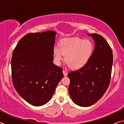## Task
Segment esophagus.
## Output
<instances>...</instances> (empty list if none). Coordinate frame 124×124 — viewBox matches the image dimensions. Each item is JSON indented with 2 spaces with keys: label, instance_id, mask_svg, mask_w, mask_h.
<instances>
[{
  "label": "esophagus",
  "instance_id": "1",
  "mask_svg": "<svg viewBox=\"0 0 124 124\" xmlns=\"http://www.w3.org/2000/svg\"><path fill=\"white\" fill-rule=\"evenodd\" d=\"M63 73L64 76H67V72H66V71H65V70H63Z\"/></svg>",
  "mask_w": 124,
  "mask_h": 124
}]
</instances>
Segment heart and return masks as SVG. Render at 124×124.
<instances>
[{"mask_svg":"<svg viewBox=\"0 0 124 124\" xmlns=\"http://www.w3.org/2000/svg\"><path fill=\"white\" fill-rule=\"evenodd\" d=\"M94 47L91 41L79 38H67L62 39L59 47L54 46L53 56L54 63L60 65L64 59L73 70L83 68L91 59Z\"/></svg>","mask_w":124,"mask_h":124,"instance_id":"b5f03b06","label":"heart"}]
</instances>
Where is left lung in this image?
<instances>
[{
	"label": "left lung",
	"mask_w": 124,
	"mask_h": 124,
	"mask_svg": "<svg viewBox=\"0 0 124 124\" xmlns=\"http://www.w3.org/2000/svg\"><path fill=\"white\" fill-rule=\"evenodd\" d=\"M87 35L95 41L91 59L83 68L67 75L70 97L81 107L91 106L104 95L109 85L113 66L112 50L106 39L96 33Z\"/></svg>",
	"instance_id": "1"
}]
</instances>
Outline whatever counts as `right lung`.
<instances>
[{
    "instance_id": "1",
    "label": "right lung",
    "mask_w": 124,
    "mask_h": 124,
    "mask_svg": "<svg viewBox=\"0 0 124 124\" xmlns=\"http://www.w3.org/2000/svg\"><path fill=\"white\" fill-rule=\"evenodd\" d=\"M56 34L52 31L27 34L12 53V83L21 97L32 106L49 102L63 78L62 69L52 62Z\"/></svg>"
}]
</instances>
